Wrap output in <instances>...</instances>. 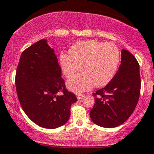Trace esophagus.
Instances as JSON below:
<instances>
[{
	"label": "esophagus",
	"mask_w": 154,
	"mask_h": 154,
	"mask_svg": "<svg viewBox=\"0 0 154 154\" xmlns=\"http://www.w3.org/2000/svg\"><path fill=\"white\" fill-rule=\"evenodd\" d=\"M76 96H77V99H82V98L85 97V94H82V93H77Z\"/></svg>",
	"instance_id": "obj_1"
}]
</instances>
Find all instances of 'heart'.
<instances>
[{
  "mask_svg": "<svg viewBox=\"0 0 154 154\" xmlns=\"http://www.w3.org/2000/svg\"><path fill=\"white\" fill-rule=\"evenodd\" d=\"M63 71L66 78L68 88L75 93H82L92 88L107 85L115 75L120 60L118 47L112 43L85 41L71 46L69 54L60 56Z\"/></svg>",
  "mask_w": 154,
  "mask_h": 154,
  "instance_id": "b5f03b06",
  "label": "heart"
}]
</instances>
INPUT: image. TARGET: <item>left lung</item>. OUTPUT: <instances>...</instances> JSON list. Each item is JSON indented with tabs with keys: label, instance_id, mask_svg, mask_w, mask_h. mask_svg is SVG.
<instances>
[{
	"label": "left lung",
	"instance_id": "left-lung-1",
	"mask_svg": "<svg viewBox=\"0 0 154 154\" xmlns=\"http://www.w3.org/2000/svg\"><path fill=\"white\" fill-rule=\"evenodd\" d=\"M140 90L139 63L133 54L122 50L116 75L104 88L93 93L95 104L90 111L92 121L107 128L123 124L135 110Z\"/></svg>",
	"mask_w": 154,
	"mask_h": 154
}]
</instances>
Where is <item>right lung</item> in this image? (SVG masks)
Here are the masks:
<instances>
[{"label":"right lung","mask_w":154,"mask_h":154,"mask_svg":"<svg viewBox=\"0 0 154 154\" xmlns=\"http://www.w3.org/2000/svg\"><path fill=\"white\" fill-rule=\"evenodd\" d=\"M15 85L22 109L36 125L54 129L68 121L77 98L66 89L58 58L47 41L42 39L23 50Z\"/></svg>","instance_id":"1"}]
</instances>
